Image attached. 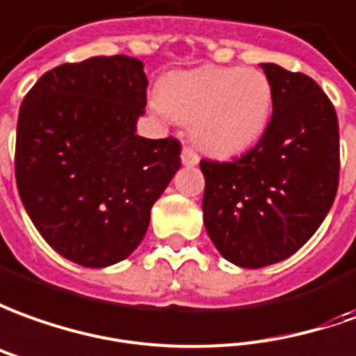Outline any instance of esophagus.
I'll return each instance as SVG.
<instances>
[{"instance_id": "esophagus-1", "label": "esophagus", "mask_w": 356, "mask_h": 356, "mask_svg": "<svg viewBox=\"0 0 356 356\" xmlns=\"http://www.w3.org/2000/svg\"><path fill=\"white\" fill-rule=\"evenodd\" d=\"M182 163L186 164V166H195V164L200 163V154L195 153V149L186 145L182 149Z\"/></svg>"}]
</instances>
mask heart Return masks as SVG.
<instances>
[{
	"mask_svg": "<svg viewBox=\"0 0 356 356\" xmlns=\"http://www.w3.org/2000/svg\"><path fill=\"white\" fill-rule=\"evenodd\" d=\"M159 112L192 122L195 143L219 156L256 143L273 108V89L266 73L246 67H202L170 73L161 83Z\"/></svg>",
	"mask_w": 356,
	"mask_h": 356,
	"instance_id": "b5f03b06",
	"label": "heart"
}]
</instances>
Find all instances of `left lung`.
<instances>
[{
  "instance_id": "obj_1",
  "label": "left lung",
  "mask_w": 356,
  "mask_h": 356,
  "mask_svg": "<svg viewBox=\"0 0 356 356\" xmlns=\"http://www.w3.org/2000/svg\"><path fill=\"white\" fill-rule=\"evenodd\" d=\"M273 116L234 161L202 159L203 222L220 256L248 269L293 256L325 219L339 186V124L305 73L261 63Z\"/></svg>"
}]
</instances>
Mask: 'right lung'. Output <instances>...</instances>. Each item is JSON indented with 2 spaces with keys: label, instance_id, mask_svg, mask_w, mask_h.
<instances>
[{
  "label": "right lung",
  "instance_id": "1",
  "mask_svg": "<svg viewBox=\"0 0 356 356\" xmlns=\"http://www.w3.org/2000/svg\"><path fill=\"white\" fill-rule=\"evenodd\" d=\"M147 85L139 60L99 56L46 71L19 110L21 202L42 238L79 266L126 259L182 164L176 137L136 134Z\"/></svg>",
  "mask_w": 356,
  "mask_h": 356
}]
</instances>
